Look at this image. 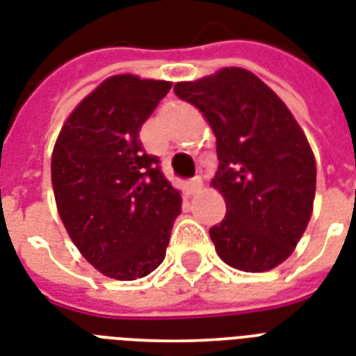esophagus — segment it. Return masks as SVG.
Returning <instances> with one entry per match:
<instances>
[{"label": "esophagus", "mask_w": 356, "mask_h": 356, "mask_svg": "<svg viewBox=\"0 0 356 356\" xmlns=\"http://www.w3.org/2000/svg\"><path fill=\"white\" fill-rule=\"evenodd\" d=\"M200 187H202V180H200L198 176H197V178H193V180L187 181V191L191 193V195H193V193H197Z\"/></svg>", "instance_id": "1"}]
</instances>
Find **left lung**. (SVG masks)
<instances>
[{"label":"left lung","instance_id":"obj_1","mask_svg":"<svg viewBox=\"0 0 356 356\" xmlns=\"http://www.w3.org/2000/svg\"><path fill=\"white\" fill-rule=\"evenodd\" d=\"M217 137L211 186L227 216L209 228L217 254L239 271L261 273L293 252L312 216L316 159L290 109L245 68L175 85Z\"/></svg>","mask_w":356,"mask_h":356}]
</instances>
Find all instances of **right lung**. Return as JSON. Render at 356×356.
<instances>
[{
	"label": "right lung",
	"mask_w": 356,
	"mask_h": 356,
	"mask_svg": "<svg viewBox=\"0 0 356 356\" xmlns=\"http://www.w3.org/2000/svg\"><path fill=\"white\" fill-rule=\"evenodd\" d=\"M170 81L111 76L66 118L51 154L60 221L83 258L106 277L135 280L163 261L180 191L145 152L140 126Z\"/></svg>",
	"instance_id": "1"
}]
</instances>
